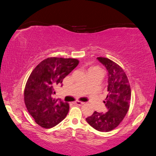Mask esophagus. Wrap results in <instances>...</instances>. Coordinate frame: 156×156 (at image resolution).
Returning a JSON list of instances; mask_svg holds the SVG:
<instances>
[{
	"label": "esophagus",
	"mask_w": 156,
	"mask_h": 156,
	"mask_svg": "<svg viewBox=\"0 0 156 156\" xmlns=\"http://www.w3.org/2000/svg\"><path fill=\"white\" fill-rule=\"evenodd\" d=\"M74 104H76V105H79V106H82V105H83V104H84V102H82V101H76L74 102Z\"/></svg>",
	"instance_id": "obj_1"
}]
</instances>
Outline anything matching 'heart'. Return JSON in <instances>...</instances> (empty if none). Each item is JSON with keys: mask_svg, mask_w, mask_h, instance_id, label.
<instances>
[{"mask_svg": "<svg viewBox=\"0 0 156 156\" xmlns=\"http://www.w3.org/2000/svg\"><path fill=\"white\" fill-rule=\"evenodd\" d=\"M89 72H97V73L101 74L102 76H103V74H104L103 69H102L101 67H97V66H96V67H91L90 69H89Z\"/></svg>", "mask_w": 156, "mask_h": 156, "instance_id": "1", "label": "heart"}]
</instances>
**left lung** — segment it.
Segmentation results:
<instances>
[{
    "instance_id": "left-lung-1",
    "label": "left lung",
    "mask_w": 156,
    "mask_h": 156,
    "mask_svg": "<svg viewBox=\"0 0 156 156\" xmlns=\"http://www.w3.org/2000/svg\"><path fill=\"white\" fill-rule=\"evenodd\" d=\"M97 59L108 71V94L104 101L108 112L104 114L94 112L86 120L97 131L108 132L116 129L126 115L131 90L126 74L118 64L106 57Z\"/></svg>"
}]
</instances>
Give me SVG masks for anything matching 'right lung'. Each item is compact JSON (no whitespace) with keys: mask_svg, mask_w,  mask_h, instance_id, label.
<instances>
[{"mask_svg":"<svg viewBox=\"0 0 156 156\" xmlns=\"http://www.w3.org/2000/svg\"><path fill=\"white\" fill-rule=\"evenodd\" d=\"M79 64L74 58L49 57L38 64L27 79L24 101L29 114L40 126L50 129L64 120L69 106L53 98L55 87L62 83Z\"/></svg>","mask_w":156,"mask_h":156,"instance_id":"right-lung-1","label":"right lung"}]
</instances>
